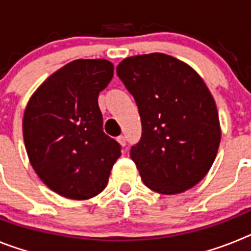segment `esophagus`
<instances>
[{"instance_id": "esophagus-1", "label": "esophagus", "mask_w": 251, "mask_h": 251, "mask_svg": "<svg viewBox=\"0 0 251 251\" xmlns=\"http://www.w3.org/2000/svg\"><path fill=\"white\" fill-rule=\"evenodd\" d=\"M117 141H118V143L122 146V147H124L126 143H127V142H126V137L124 136H119L118 138H117Z\"/></svg>"}]
</instances>
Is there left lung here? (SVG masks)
<instances>
[{
  "instance_id": "8db88e82",
  "label": "left lung",
  "mask_w": 251,
  "mask_h": 251,
  "mask_svg": "<svg viewBox=\"0 0 251 251\" xmlns=\"http://www.w3.org/2000/svg\"><path fill=\"white\" fill-rule=\"evenodd\" d=\"M117 74L141 115L142 137L130 158L142 181L163 195L194 187L211 168L221 139L216 104L200 75L161 52L127 57Z\"/></svg>"
}]
</instances>
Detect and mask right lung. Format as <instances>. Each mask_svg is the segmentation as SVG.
<instances>
[{
    "label": "right lung",
    "instance_id": "obj_1",
    "mask_svg": "<svg viewBox=\"0 0 251 251\" xmlns=\"http://www.w3.org/2000/svg\"><path fill=\"white\" fill-rule=\"evenodd\" d=\"M113 70L108 60H74L50 75L26 105L22 132L31 166L66 199L100 194L121 156L118 142L103 132L98 105Z\"/></svg>",
    "mask_w": 251,
    "mask_h": 251
}]
</instances>
